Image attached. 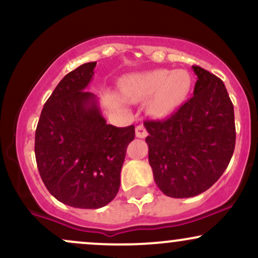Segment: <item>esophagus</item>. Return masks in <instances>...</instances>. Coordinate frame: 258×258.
Returning a JSON list of instances; mask_svg holds the SVG:
<instances>
[{
    "mask_svg": "<svg viewBox=\"0 0 258 258\" xmlns=\"http://www.w3.org/2000/svg\"><path fill=\"white\" fill-rule=\"evenodd\" d=\"M147 130L143 125H138L136 127V137L138 138H146L147 137Z\"/></svg>",
    "mask_w": 258,
    "mask_h": 258,
    "instance_id": "esophagus-1",
    "label": "esophagus"
}]
</instances>
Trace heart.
<instances>
[{"label": "heart", "mask_w": 258, "mask_h": 258, "mask_svg": "<svg viewBox=\"0 0 258 258\" xmlns=\"http://www.w3.org/2000/svg\"><path fill=\"white\" fill-rule=\"evenodd\" d=\"M191 88V76L185 70L158 69L132 74L120 81V92L126 100L138 103L153 97L149 112L154 117H166L178 109Z\"/></svg>", "instance_id": "1"}]
</instances>
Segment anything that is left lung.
Instances as JSON below:
<instances>
[{"instance_id":"left-lung-1","label":"left lung","mask_w":258,"mask_h":258,"mask_svg":"<svg viewBox=\"0 0 258 258\" xmlns=\"http://www.w3.org/2000/svg\"><path fill=\"white\" fill-rule=\"evenodd\" d=\"M194 96L162 121L144 122L149 164L165 195L191 198L217 182L235 147L234 106L223 81L193 65Z\"/></svg>"}]
</instances>
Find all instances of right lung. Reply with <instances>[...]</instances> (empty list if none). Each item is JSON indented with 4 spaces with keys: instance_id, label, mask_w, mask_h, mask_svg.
<instances>
[{
    "instance_id": "1",
    "label": "right lung",
    "mask_w": 258,
    "mask_h": 258,
    "mask_svg": "<svg viewBox=\"0 0 258 258\" xmlns=\"http://www.w3.org/2000/svg\"><path fill=\"white\" fill-rule=\"evenodd\" d=\"M96 61L61 79L44 103L35 133V156L44 185L60 203L99 209L116 197L135 126L108 125L98 99L86 91Z\"/></svg>"
}]
</instances>
